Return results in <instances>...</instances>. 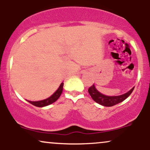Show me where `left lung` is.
I'll use <instances>...</instances> for the list:
<instances>
[{
	"label": "left lung",
	"instance_id": "8db88e82",
	"mask_svg": "<svg viewBox=\"0 0 150 150\" xmlns=\"http://www.w3.org/2000/svg\"><path fill=\"white\" fill-rule=\"evenodd\" d=\"M134 87H132L129 92L125 93L124 94H122V95L115 96V97H108V96L104 95L101 93L98 92L97 89L94 87V85H93L88 89V92L93 100L96 101L98 104L104 106H113L124 101L126 98H128L130 95Z\"/></svg>",
	"mask_w": 150,
	"mask_h": 150
}]
</instances>
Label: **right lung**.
<instances>
[{
	"label": "right lung",
	"instance_id": "obj_1",
	"mask_svg": "<svg viewBox=\"0 0 150 150\" xmlns=\"http://www.w3.org/2000/svg\"><path fill=\"white\" fill-rule=\"evenodd\" d=\"M63 83L62 82L60 85L59 88H58L56 92L54 93V94H52L51 97L47 98V99H44V100H42V101H28L30 104H33L34 106H38V107H43V106H48V105L53 104V102H55L58 98L60 97L61 96L62 92H63Z\"/></svg>",
	"mask_w": 150,
	"mask_h": 150
}]
</instances>
